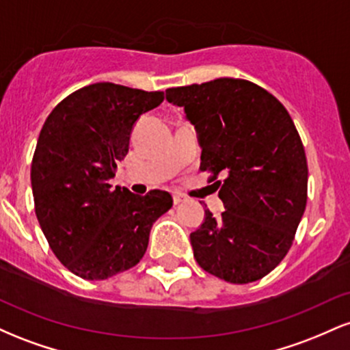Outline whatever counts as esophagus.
<instances>
[{
    "instance_id": "esophagus-1",
    "label": "esophagus",
    "mask_w": 350,
    "mask_h": 350,
    "mask_svg": "<svg viewBox=\"0 0 350 350\" xmlns=\"http://www.w3.org/2000/svg\"><path fill=\"white\" fill-rule=\"evenodd\" d=\"M172 200H174V204H176V206H178V204L186 202L187 198L184 194H180V192H174V194H172Z\"/></svg>"
}]
</instances>
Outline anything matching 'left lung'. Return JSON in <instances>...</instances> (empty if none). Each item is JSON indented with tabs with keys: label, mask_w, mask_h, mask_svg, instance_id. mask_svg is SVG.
I'll return each instance as SVG.
<instances>
[{
	"label": "left lung",
	"mask_w": 350,
	"mask_h": 350,
	"mask_svg": "<svg viewBox=\"0 0 350 350\" xmlns=\"http://www.w3.org/2000/svg\"><path fill=\"white\" fill-rule=\"evenodd\" d=\"M166 100L194 124L200 170L212 171L226 212L206 211L191 234L202 270L228 283L263 278L290 250L306 208L308 163L290 113L243 79L167 88Z\"/></svg>",
	"instance_id": "left-lung-1"
}]
</instances>
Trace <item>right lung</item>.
Instances as JSON below:
<instances>
[{
  "mask_svg": "<svg viewBox=\"0 0 350 350\" xmlns=\"http://www.w3.org/2000/svg\"><path fill=\"white\" fill-rule=\"evenodd\" d=\"M163 92L98 82L70 94L47 116L31 164L36 215L54 255L83 280H107L143 258L170 192L138 196L110 186L135 123Z\"/></svg>",
  "mask_w": 350,
  "mask_h": 350,
  "instance_id": "1",
  "label": "right lung"
}]
</instances>
